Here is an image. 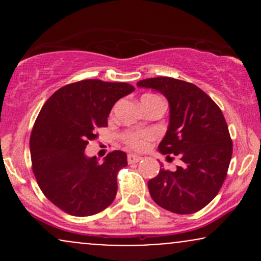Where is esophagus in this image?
Returning <instances> with one entry per match:
<instances>
[{"label":"esophagus","instance_id":"34e87169","mask_svg":"<svg viewBox=\"0 0 261 261\" xmlns=\"http://www.w3.org/2000/svg\"><path fill=\"white\" fill-rule=\"evenodd\" d=\"M142 160V157H140V155H136V154H128L127 155V162L130 164L133 163H139V162Z\"/></svg>","mask_w":261,"mask_h":261}]
</instances>
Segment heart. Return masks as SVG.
Returning a JSON list of instances; mask_svg holds the SVG:
<instances>
[{
  "mask_svg": "<svg viewBox=\"0 0 261 261\" xmlns=\"http://www.w3.org/2000/svg\"><path fill=\"white\" fill-rule=\"evenodd\" d=\"M153 135L151 131H128L124 135V141L127 146L135 149H145Z\"/></svg>",
  "mask_w": 261,
  "mask_h": 261,
  "instance_id": "b5f03b06",
  "label": "heart"
}]
</instances>
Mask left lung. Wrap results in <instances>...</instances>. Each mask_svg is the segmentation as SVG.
Instances as JSON below:
<instances>
[{
    "label": "left lung",
    "instance_id": "8db88e82",
    "mask_svg": "<svg viewBox=\"0 0 261 261\" xmlns=\"http://www.w3.org/2000/svg\"><path fill=\"white\" fill-rule=\"evenodd\" d=\"M137 87L167 98L169 125L158 151L182 162L175 172L162 168L148 180L151 197L170 212L194 214L214 200L226 179L233 145L223 114L205 92L185 81L155 77Z\"/></svg>",
    "mask_w": 261,
    "mask_h": 261
}]
</instances>
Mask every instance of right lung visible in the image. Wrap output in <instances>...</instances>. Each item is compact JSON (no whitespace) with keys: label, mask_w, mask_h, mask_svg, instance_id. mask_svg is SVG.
Returning a JSON list of instances; mask_svg holds the SVG:
<instances>
[{"label":"right lung","mask_w":261,"mask_h":261,"mask_svg":"<svg viewBox=\"0 0 261 261\" xmlns=\"http://www.w3.org/2000/svg\"><path fill=\"white\" fill-rule=\"evenodd\" d=\"M135 88L124 82L83 80L56 91L41 108L31 135L33 172L43 194L66 214L92 216L114 201L116 175L127 155L114 151L99 163L85 149L110 110Z\"/></svg>","instance_id":"obj_1"}]
</instances>
